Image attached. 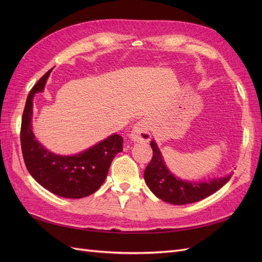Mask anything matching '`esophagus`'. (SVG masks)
<instances>
[{"mask_svg":"<svg viewBox=\"0 0 262 262\" xmlns=\"http://www.w3.org/2000/svg\"><path fill=\"white\" fill-rule=\"evenodd\" d=\"M130 138L133 142H148L150 140V132H149V124L147 119H141L136 124L131 131Z\"/></svg>","mask_w":262,"mask_h":262,"instance_id":"esophagus-1","label":"esophagus"}]
</instances>
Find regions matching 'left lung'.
I'll return each mask as SVG.
<instances>
[{
	"instance_id": "1",
	"label": "left lung",
	"mask_w": 262,
	"mask_h": 262,
	"mask_svg": "<svg viewBox=\"0 0 262 262\" xmlns=\"http://www.w3.org/2000/svg\"><path fill=\"white\" fill-rule=\"evenodd\" d=\"M150 146L153 157L145 168L144 179L150 191L158 199L167 203L182 205L200 201L217 191L232 177V173H229L225 177L213 178L209 181L182 180L169 171L154 140L150 142Z\"/></svg>"
}]
</instances>
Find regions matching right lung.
Wrapping results in <instances>:
<instances>
[{
	"label": "right lung",
	"instance_id": "add662e5",
	"mask_svg": "<svg viewBox=\"0 0 262 262\" xmlns=\"http://www.w3.org/2000/svg\"><path fill=\"white\" fill-rule=\"evenodd\" d=\"M49 70L31 89L24 109L20 144L24 162L33 178L50 192L70 199H80L94 193L104 184L115 156L122 150L123 138L112 134L83 152L63 156L47 149L36 140L31 125L33 100L43 91Z\"/></svg>",
	"mask_w": 262,
	"mask_h": 262
}]
</instances>
